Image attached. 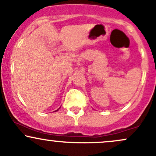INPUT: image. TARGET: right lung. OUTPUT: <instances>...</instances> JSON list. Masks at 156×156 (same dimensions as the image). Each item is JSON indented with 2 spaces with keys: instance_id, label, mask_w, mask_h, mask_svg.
<instances>
[{
  "instance_id": "1",
  "label": "right lung",
  "mask_w": 156,
  "mask_h": 156,
  "mask_svg": "<svg viewBox=\"0 0 156 156\" xmlns=\"http://www.w3.org/2000/svg\"><path fill=\"white\" fill-rule=\"evenodd\" d=\"M57 110H58V109H57Z\"/></svg>"
}]
</instances>
